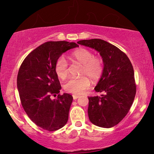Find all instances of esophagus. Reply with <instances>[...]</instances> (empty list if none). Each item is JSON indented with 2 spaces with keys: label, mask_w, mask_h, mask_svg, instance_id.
I'll return each mask as SVG.
<instances>
[{
  "label": "esophagus",
  "mask_w": 154,
  "mask_h": 154,
  "mask_svg": "<svg viewBox=\"0 0 154 154\" xmlns=\"http://www.w3.org/2000/svg\"><path fill=\"white\" fill-rule=\"evenodd\" d=\"M72 98H73L74 100H76L78 98H79V96H77V95H72Z\"/></svg>",
  "instance_id": "34e87169"
}]
</instances>
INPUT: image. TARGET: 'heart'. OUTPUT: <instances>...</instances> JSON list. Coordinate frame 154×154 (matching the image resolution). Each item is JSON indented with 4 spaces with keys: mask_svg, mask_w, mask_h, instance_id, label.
Returning <instances> with one entry per match:
<instances>
[{
    "mask_svg": "<svg viewBox=\"0 0 154 154\" xmlns=\"http://www.w3.org/2000/svg\"><path fill=\"white\" fill-rule=\"evenodd\" d=\"M74 62L82 65L79 78H72L64 85V90L73 94H82L90 87V81L98 82L102 77L103 72V62L100 58L94 57L89 49L79 48L75 49L70 55ZM56 75L62 79H65L68 75V62L63 56L57 60L55 64Z\"/></svg>",
    "mask_w": 154,
    "mask_h": 154,
    "instance_id": "1",
    "label": "heart"
}]
</instances>
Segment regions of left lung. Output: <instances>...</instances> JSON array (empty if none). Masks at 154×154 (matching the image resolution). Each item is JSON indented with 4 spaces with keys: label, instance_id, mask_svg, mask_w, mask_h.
Here are the masks:
<instances>
[{
    "label": "left lung",
    "instance_id": "obj_1",
    "mask_svg": "<svg viewBox=\"0 0 154 154\" xmlns=\"http://www.w3.org/2000/svg\"><path fill=\"white\" fill-rule=\"evenodd\" d=\"M77 43L99 52L103 62L102 77L94 88L103 94L88 97L90 120L99 127H113L123 119L133 103L136 94L133 67L123 51L105 41L93 38Z\"/></svg>",
    "mask_w": 154,
    "mask_h": 154
}]
</instances>
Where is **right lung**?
Masks as SVG:
<instances>
[{
  "label": "right lung",
  "instance_id": "right-lung-1",
  "mask_svg": "<svg viewBox=\"0 0 154 154\" xmlns=\"http://www.w3.org/2000/svg\"><path fill=\"white\" fill-rule=\"evenodd\" d=\"M79 47L67 41H49L26 57L19 69L17 86L22 105L29 118L48 131L63 127L69 119L72 96L64 93L51 99L61 89L55 64L62 54Z\"/></svg>",
  "mask_w": 154,
  "mask_h": 154
}]
</instances>
